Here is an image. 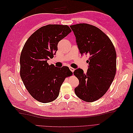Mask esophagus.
<instances>
[{
  "label": "esophagus",
  "instance_id": "obj_1",
  "mask_svg": "<svg viewBox=\"0 0 133 133\" xmlns=\"http://www.w3.org/2000/svg\"><path fill=\"white\" fill-rule=\"evenodd\" d=\"M69 69H70V71H71L72 72H74V69L73 68H72V67H69Z\"/></svg>",
  "mask_w": 133,
  "mask_h": 133
}]
</instances>
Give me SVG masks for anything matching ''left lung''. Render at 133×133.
I'll list each match as a JSON object with an SVG mask.
<instances>
[{
	"label": "left lung",
	"instance_id": "obj_1",
	"mask_svg": "<svg viewBox=\"0 0 133 133\" xmlns=\"http://www.w3.org/2000/svg\"><path fill=\"white\" fill-rule=\"evenodd\" d=\"M70 28L80 53L90 56L87 61L89 65L86 74L80 68L74 71L79 82L75 93L84 101H96L105 94L115 77V48L109 38L97 27L82 23Z\"/></svg>",
	"mask_w": 133,
	"mask_h": 133
}]
</instances>
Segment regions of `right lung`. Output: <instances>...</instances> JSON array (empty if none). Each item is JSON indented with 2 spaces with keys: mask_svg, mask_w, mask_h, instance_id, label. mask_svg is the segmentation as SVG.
<instances>
[{
  "mask_svg": "<svg viewBox=\"0 0 133 133\" xmlns=\"http://www.w3.org/2000/svg\"><path fill=\"white\" fill-rule=\"evenodd\" d=\"M71 31L68 25L49 24L39 28L28 38L20 57V75L27 90L38 102L57 98L62 83L73 73L68 66L49 65L58 50V44Z\"/></svg>",
  "mask_w": 133,
  "mask_h": 133,
  "instance_id": "add662e5",
  "label": "right lung"
}]
</instances>
